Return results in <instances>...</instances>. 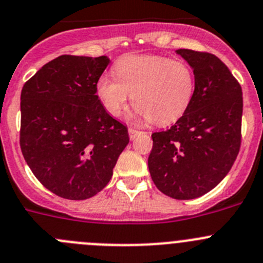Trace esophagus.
I'll list each match as a JSON object with an SVG mask.
<instances>
[{
	"mask_svg": "<svg viewBox=\"0 0 263 263\" xmlns=\"http://www.w3.org/2000/svg\"><path fill=\"white\" fill-rule=\"evenodd\" d=\"M140 134H143V132L137 131V129H135V128H129L128 129V135H129V139H131V140H134L135 137L139 136Z\"/></svg>",
	"mask_w": 263,
	"mask_h": 263,
	"instance_id": "34e87169",
	"label": "esophagus"
}]
</instances>
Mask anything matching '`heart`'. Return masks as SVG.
<instances>
[{"label": "heart", "instance_id": "heart-1", "mask_svg": "<svg viewBox=\"0 0 263 263\" xmlns=\"http://www.w3.org/2000/svg\"><path fill=\"white\" fill-rule=\"evenodd\" d=\"M115 78L101 76L96 90L114 117L134 97L135 117L163 126L187 111L196 89L192 67L181 60L162 55H126L114 66Z\"/></svg>", "mask_w": 263, "mask_h": 263}]
</instances>
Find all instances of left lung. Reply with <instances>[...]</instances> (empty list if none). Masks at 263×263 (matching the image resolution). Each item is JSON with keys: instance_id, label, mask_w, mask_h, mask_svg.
<instances>
[{"instance_id": "1", "label": "left lung", "mask_w": 263, "mask_h": 263, "mask_svg": "<svg viewBox=\"0 0 263 263\" xmlns=\"http://www.w3.org/2000/svg\"><path fill=\"white\" fill-rule=\"evenodd\" d=\"M176 54L192 67L195 96L170 129L152 135L148 166L162 193L192 200L217 187L239 154L242 92L214 54L190 49H179Z\"/></svg>"}]
</instances>
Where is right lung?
<instances>
[{"mask_svg":"<svg viewBox=\"0 0 263 263\" xmlns=\"http://www.w3.org/2000/svg\"><path fill=\"white\" fill-rule=\"evenodd\" d=\"M106 55H61L44 65L21 95V149L44 187L67 200L104 190L129 143L124 124L98 98Z\"/></svg>","mask_w":263,"mask_h":263,"instance_id":"right-lung-1","label":"right lung"}]
</instances>
